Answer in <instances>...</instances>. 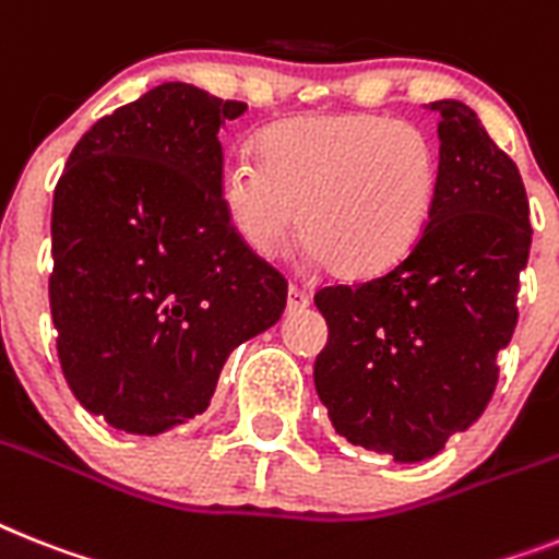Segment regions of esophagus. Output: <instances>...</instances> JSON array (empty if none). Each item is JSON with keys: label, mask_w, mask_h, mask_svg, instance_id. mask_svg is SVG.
I'll return each mask as SVG.
<instances>
[{"label": "esophagus", "mask_w": 559, "mask_h": 559, "mask_svg": "<svg viewBox=\"0 0 559 559\" xmlns=\"http://www.w3.org/2000/svg\"><path fill=\"white\" fill-rule=\"evenodd\" d=\"M311 297H308L306 290L297 288V285H290L288 288V311H306Z\"/></svg>", "instance_id": "34e87169"}]
</instances>
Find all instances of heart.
<instances>
[{
  "label": "heart",
  "mask_w": 559,
  "mask_h": 559,
  "mask_svg": "<svg viewBox=\"0 0 559 559\" xmlns=\"http://www.w3.org/2000/svg\"><path fill=\"white\" fill-rule=\"evenodd\" d=\"M440 188L426 131L373 114L299 117L262 133L260 156L223 165L219 202L257 257H276L297 225L308 257L340 274L391 269L423 237Z\"/></svg>",
  "instance_id": "b5f03b06"
}]
</instances>
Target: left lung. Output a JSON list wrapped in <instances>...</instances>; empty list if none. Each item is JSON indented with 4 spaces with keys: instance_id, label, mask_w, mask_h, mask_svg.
Listing matches in <instances>:
<instances>
[{
    "instance_id": "left-lung-1",
    "label": "left lung",
    "mask_w": 559,
    "mask_h": 559,
    "mask_svg": "<svg viewBox=\"0 0 559 559\" xmlns=\"http://www.w3.org/2000/svg\"><path fill=\"white\" fill-rule=\"evenodd\" d=\"M440 188L423 237L385 274L322 288L313 385L352 445L419 463L463 435L518 325L532 225L523 179L460 99H437Z\"/></svg>"
}]
</instances>
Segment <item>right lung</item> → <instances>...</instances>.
<instances>
[{"label":"right lung","mask_w":559,"mask_h":559,"mask_svg":"<svg viewBox=\"0 0 559 559\" xmlns=\"http://www.w3.org/2000/svg\"><path fill=\"white\" fill-rule=\"evenodd\" d=\"M246 110L163 82L99 119L53 191L59 362L119 431L156 437L205 412L230 352L285 311L288 285L219 202V131Z\"/></svg>","instance_id":"obj_1"}]
</instances>
